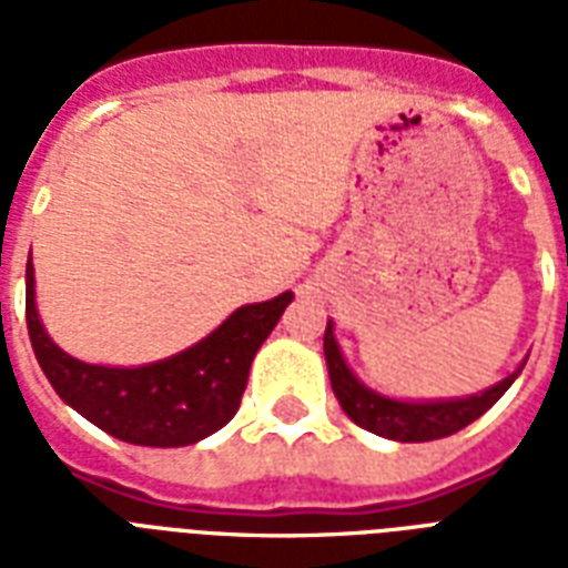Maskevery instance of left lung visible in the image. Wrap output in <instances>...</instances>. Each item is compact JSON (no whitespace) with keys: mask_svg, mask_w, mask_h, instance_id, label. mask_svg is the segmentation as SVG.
Listing matches in <instances>:
<instances>
[{"mask_svg":"<svg viewBox=\"0 0 568 568\" xmlns=\"http://www.w3.org/2000/svg\"><path fill=\"white\" fill-rule=\"evenodd\" d=\"M324 356H327L329 383L336 392L338 404L359 427L386 436L395 442H430L445 439L450 433L463 430L468 424L480 418L498 397L513 386V379L519 377V372H513L510 377H504L498 386L486 388L480 395L459 397V400H433V404H409V400H392L383 397L372 388H365L359 379L351 374V368L342 359L336 338H333V324H327L324 333Z\"/></svg>","mask_w":568,"mask_h":568,"instance_id":"obj_1","label":"left lung"}]
</instances>
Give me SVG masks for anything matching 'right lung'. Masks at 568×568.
<instances>
[{
  "instance_id": "obj_1",
  "label": "right lung",
  "mask_w": 568,
  "mask_h": 568,
  "mask_svg": "<svg viewBox=\"0 0 568 568\" xmlns=\"http://www.w3.org/2000/svg\"><path fill=\"white\" fill-rule=\"evenodd\" d=\"M274 301L232 312L212 336L182 354L141 368H105L67 356L43 333L34 310V267L26 265V324L40 368L61 400L114 439L180 448L212 436L239 413L253 356L292 303Z\"/></svg>"
}]
</instances>
